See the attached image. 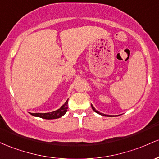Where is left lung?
Returning <instances> with one entry per match:
<instances>
[{
  "instance_id": "8db88e82",
  "label": "left lung",
  "mask_w": 159,
  "mask_h": 159,
  "mask_svg": "<svg viewBox=\"0 0 159 159\" xmlns=\"http://www.w3.org/2000/svg\"><path fill=\"white\" fill-rule=\"evenodd\" d=\"M91 106H92V110H93L95 112V113H97L100 114V115H101V116H110V117H111V116H114L106 115V114H103V113H100V112H98V110H95V108L94 107H93V105H92V104H91Z\"/></svg>"
}]
</instances>
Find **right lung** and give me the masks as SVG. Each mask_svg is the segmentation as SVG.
I'll use <instances>...</instances> for the list:
<instances>
[{
  "label": "right lung",
  "mask_w": 159,
  "mask_h": 159,
  "mask_svg": "<svg viewBox=\"0 0 159 159\" xmlns=\"http://www.w3.org/2000/svg\"><path fill=\"white\" fill-rule=\"evenodd\" d=\"M67 104H68V99L66 101V102L64 103V104L62 105L58 110H56V111L51 112V113H30V114L32 116H34L40 117V118L45 119H58V118H61V116H63L66 113V112L67 111Z\"/></svg>",
  "instance_id": "add662e5"
}]
</instances>
